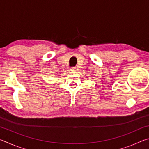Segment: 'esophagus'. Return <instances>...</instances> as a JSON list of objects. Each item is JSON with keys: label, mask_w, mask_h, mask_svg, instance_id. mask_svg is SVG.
<instances>
[{"label": "esophagus", "mask_w": 149, "mask_h": 149, "mask_svg": "<svg viewBox=\"0 0 149 149\" xmlns=\"http://www.w3.org/2000/svg\"><path fill=\"white\" fill-rule=\"evenodd\" d=\"M70 71H72V72H75V71H76V68H75V67L70 68Z\"/></svg>", "instance_id": "1"}]
</instances>
